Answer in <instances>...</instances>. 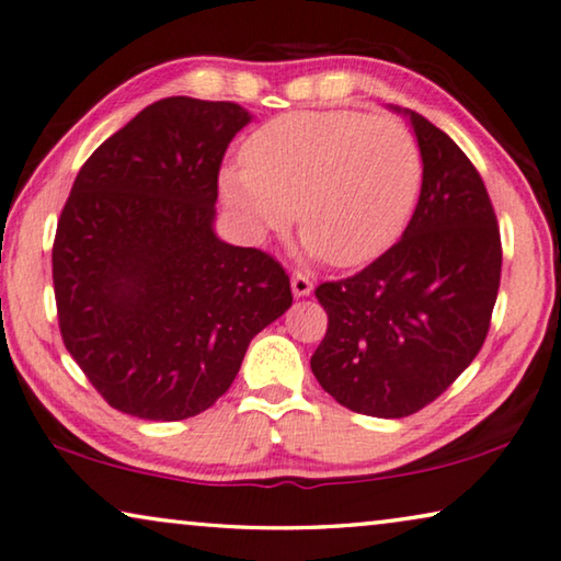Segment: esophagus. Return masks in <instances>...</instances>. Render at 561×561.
Here are the masks:
<instances>
[{
    "instance_id": "1",
    "label": "esophagus",
    "mask_w": 561,
    "mask_h": 561,
    "mask_svg": "<svg viewBox=\"0 0 561 561\" xmlns=\"http://www.w3.org/2000/svg\"><path fill=\"white\" fill-rule=\"evenodd\" d=\"M290 288H293V296L304 298V296H310V293H313V280H310L306 273H293Z\"/></svg>"
}]
</instances>
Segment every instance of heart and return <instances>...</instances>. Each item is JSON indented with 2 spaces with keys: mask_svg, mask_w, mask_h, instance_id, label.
Wrapping results in <instances>:
<instances>
[{
  "mask_svg": "<svg viewBox=\"0 0 561 561\" xmlns=\"http://www.w3.org/2000/svg\"><path fill=\"white\" fill-rule=\"evenodd\" d=\"M243 165L220 172V195L253 236L296 226L335 268L389 251L424 183L416 137L399 119L353 110L273 117L243 142Z\"/></svg>",
  "mask_w": 561,
  "mask_h": 561,
  "instance_id": "obj_1",
  "label": "heart"
}]
</instances>
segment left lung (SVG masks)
Returning a JSON list of instances; mask_svg holds the SVG:
<instances>
[{
	"mask_svg": "<svg viewBox=\"0 0 561 561\" xmlns=\"http://www.w3.org/2000/svg\"><path fill=\"white\" fill-rule=\"evenodd\" d=\"M403 115L424 158L407 230L360 273L316 288L329 331L310 370L341 407L378 419L411 416L463 374L484 346L502 278L484 180L444 130Z\"/></svg>",
	"mask_w": 561,
	"mask_h": 561,
	"instance_id": "left-lung-1",
	"label": "left lung"
}]
</instances>
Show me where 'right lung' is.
<instances>
[{"mask_svg": "<svg viewBox=\"0 0 561 561\" xmlns=\"http://www.w3.org/2000/svg\"><path fill=\"white\" fill-rule=\"evenodd\" d=\"M248 123L236 102L158 100L77 172L51 245L57 318L112 409L197 416L293 304L278 261L213 228L222 154Z\"/></svg>", "mask_w": 561, "mask_h": 561, "instance_id": "obj_1", "label": "right lung"}]
</instances>
